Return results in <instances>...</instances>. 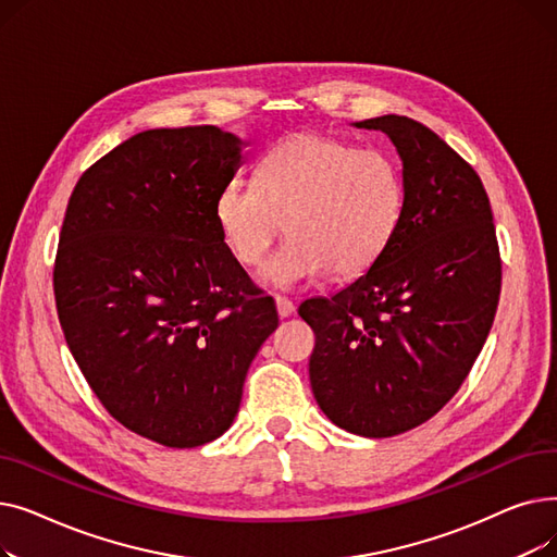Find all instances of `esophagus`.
I'll list each match as a JSON object with an SVG mask.
<instances>
[{"label":"esophagus","instance_id":"34e87169","mask_svg":"<svg viewBox=\"0 0 557 557\" xmlns=\"http://www.w3.org/2000/svg\"><path fill=\"white\" fill-rule=\"evenodd\" d=\"M275 307H277V313H280V318H288L290 313L296 311V305L290 302L288 298H284V296H277V298H275Z\"/></svg>","mask_w":557,"mask_h":557}]
</instances>
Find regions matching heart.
I'll list each match as a JSON object with an SVG mask.
<instances>
[{"instance_id":"heart-1","label":"heart","mask_w":557,"mask_h":557,"mask_svg":"<svg viewBox=\"0 0 557 557\" xmlns=\"http://www.w3.org/2000/svg\"><path fill=\"white\" fill-rule=\"evenodd\" d=\"M406 183L397 160L379 149L323 133L282 139L259 166V183L232 175L214 214L244 267H259L280 237L288 239L263 277L290 288L332 271L357 277L372 269L401 225Z\"/></svg>"}]
</instances>
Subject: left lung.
Wrapping results in <instances>:
<instances>
[{
	"instance_id": "left-lung-1",
	"label": "left lung",
	"mask_w": 557,
	"mask_h": 557,
	"mask_svg": "<svg viewBox=\"0 0 557 557\" xmlns=\"http://www.w3.org/2000/svg\"><path fill=\"white\" fill-rule=\"evenodd\" d=\"M401 158L406 208L388 250L336 296L298 309L315 334L311 391L341 429L391 437L431 420L470 374L502 294L479 173L416 120L357 122Z\"/></svg>"
}]
</instances>
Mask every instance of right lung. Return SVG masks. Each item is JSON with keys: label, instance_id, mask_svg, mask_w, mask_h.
I'll list each match as a JSON object with an SVG mask.
<instances>
[{"label": "right lung", "instance_id": "1", "mask_svg": "<svg viewBox=\"0 0 557 557\" xmlns=\"http://www.w3.org/2000/svg\"><path fill=\"white\" fill-rule=\"evenodd\" d=\"M244 146L216 126L144 131L87 169L67 202L53 296L70 352L106 411L164 447L230 429L277 327L214 214Z\"/></svg>", "mask_w": 557, "mask_h": 557}]
</instances>
